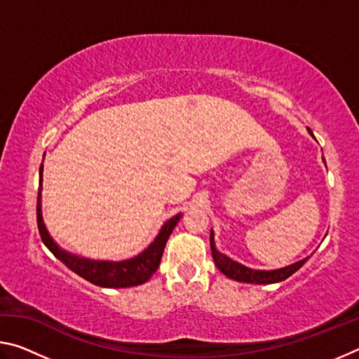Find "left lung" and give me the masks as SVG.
Here are the masks:
<instances>
[{
  "mask_svg": "<svg viewBox=\"0 0 359 359\" xmlns=\"http://www.w3.org/2000/svg\"><path fill=\"white\" fill-rule=\"evenodd\" d=\"M309 133L312 135L311 130H309ZM210 250H212V257H214V261H215V266L218 267V271L223 272L224 276L233 278V280H236V282L257 283V285H269V283L282 282V280H285V278H288L290 276H293L297 269H301L302 264L309 259V257H307L304 259L296 261V263H293V264L285 266V267H280V269H274V271L252 269V267L241 264V263H238V261L231 259L224 253H220L217 250L215 242H214V231H210Z\"/></svg>",
  "mask_w": 359,
  "mask_h": 359,
  "instance_id": "obj_1",
  "label": "left lung"
}]
</instances>
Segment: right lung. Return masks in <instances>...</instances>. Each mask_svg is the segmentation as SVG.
Segmentation results:
<instances>
[{"instance_id":"obj_1","label":"right lung","mask_w":359,"mask_h":359,"mask_svg":"<svg viewBox=\"0 0 359 359\" xmlns=\"http://www.w3.org/2000/svg\"><path fill=\"white\" fill-rule=\"evenodd\" d=\"M42 169L39 168V188H38V205H36V217H38V228L41 239L44 245L50 250L55 257L62 261L65 266H68L72 272L81 276L85 280L92 282L102 288H128L142 285L154 276V272L160 266L163 257V250L171 236L175 224L179 223L182 214L174 215L172 218L163 224L160 233L156 234L155 241L145 248L144 252L136 255L135 258L123 259V261H104V259H90L79 255L71 253L65 248L60 247L52 236L48 234L46 228L44 218H42Z\"/></svg>"}]
</instances>
